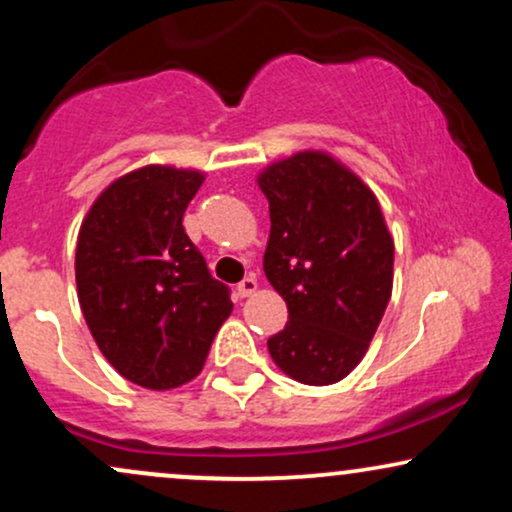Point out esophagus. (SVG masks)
Wrapping results in <instances>:
<instances>
[{"mask_svg":"<svg viewBox=\"0 0 512 512\" xmlns=\"http://www.w3.org/2000/svg\"><path fill=\"white\" fill-rule=\"evenodd\" d=\"M236 291H238V296H240V298H248V296H252V293L257 291V279H255V274H248V276H245V279L240 281V284L236 286Z\"/></svg>","mask_w":512,"mask_h":512,"instance_id":"obj_1","label":"esophagus"}]
</instances>
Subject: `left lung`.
I'll return each instance as SVG.
<instances>
[{
    "label": "left lung",
    "instance_id": "obj_1",
    "mask_svg": "<svg viewBox=\"0 0 512 512\" xmlns=\"http://www.w3.org/2000/svg\"><path fill=\"white\" fill-rule=\"evenodd\" d=\"M260 187L272 219L264 274L289 305L269 354L298 383H339L390 301L395 245L383 211L354 173L315 151L274 163Z\"/></svg>",
    "mask_w": 512,
    "mask_h": 512
}]
</instances>
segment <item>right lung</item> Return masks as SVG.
Masks as SVG:
<instances>
[{"instance_id":"obj_1","label":"right lung","mask_w":512,"mask_h":512,"mask_svg":"<svg viewBox=\"0 0 512 512\" xmlns=\"http://www.w3.org/2000/svg\"><path fill=\"white\" fill-rule=\"evenodd\" d=\"M202 173L146 166L115 180L81 223L76 289L98 349L149 390L192 380L231 315V289L211 276L182 228Z\"/></svg>"}]
</instances>
